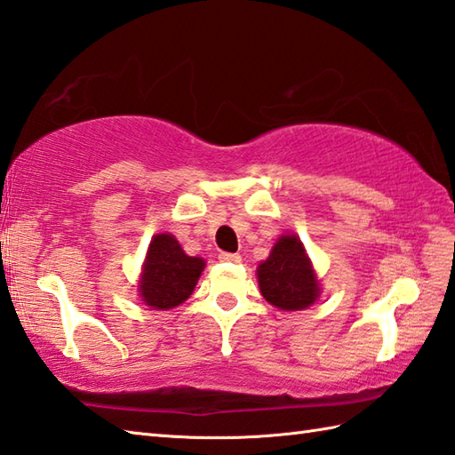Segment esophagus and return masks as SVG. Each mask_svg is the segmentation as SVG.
Returning <instances> with one entry per match:
<instances>
[{
  "label": "esophagus",
  "instance_id": "34e87169",
  "mask_svg": "<svg viewBox=\"0 0 455 455\" xmlns=\"http://www.w3.org/2000/svg\"><path fill=\"white\" fill-rule=\"evenodd\" d=\"M219 259L225 261V263H240V253H230V251H220L219 253Z\"/></svg>",
  "mask_w": 455,
  "mask_h": 455
}]
</instances>
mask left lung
I'll use <instances>...</instances> for the list:
<instances>
[{"mask_svg":"<svg viewBox=\"0 0 455 455\" xmlns=\"http://www.w3.org/2000/svg\"><path fill=\"white\" fill-rule=\"evenodd\" d=\"M259 291L281 310H304L320 297L318 277L297 235H283L258 267Z\"/></svg>","mask_w":455,"mask_h":455,"instance_id":"left-lung-1","label":"left lung"}]
</instances>
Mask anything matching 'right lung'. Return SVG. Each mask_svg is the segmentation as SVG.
I'll list each match as a JSON object with an SVG mask.
<instances>
[{"instance_id":"add662e5","label":"right lung","mask_w":455,"mask_h":455,"mask_svg":"<svg viewBox=\"0 0 455 455\" xmlns=\"http://www.w3.org/2000/svg\"><path fill=\"white\" fill-rule=\"evenodd\" d=\"M205 267L202 258H192L180 242L163 232L153 236L140 279V297L155 310H171L194 292Z\"/></svg>"}]
</instances>
